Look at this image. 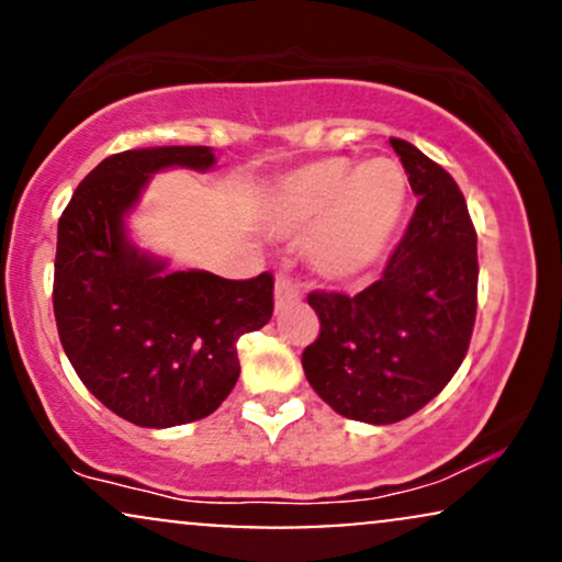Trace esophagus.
<instances>
[{
    "label": "esophagus",
    "instance_id": "esophagus-1",
    "mask_svg": "<svg viewBox=\"0 0 562 562\" xmlns=\"http://www.w3.org/2000/svg\"><path fill=\"white\" fill-rule=\"evenodd\" d=\"M295 301H301V285H299V282H295L293 277H277V285H274L277 308H285Z\"/></svg>",
    "mask_w": 562,
    "mask_h": 562
}]
</instances>
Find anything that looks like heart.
<instances>
[{
    "label": "heart",
    "mask_w": 562,
    "mask_h": 562,
    "mask_svg": "<svg viewBox=\"0 0 562 562\" xmlns=\"http://www.w3.org/2000/svg\"><path fill=\"white\" fill-rule=\"evenodd\" d=\"M406 173L396 160L322 158L290 171L274 187L269 216L282 232H308V259L330 277H357L375 267L398 229Z\"/></svg>",
    "instance_id": "1"
}]
</instances>
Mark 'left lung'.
Here are the masks:
<instances>
[{
    "instance_id": "left-lung-1",
    "label": "left lung",
    "mask_w": 562,
    "mask_h": 562,
    "mask_svg": "<svg viewBox=\"0 0 562 562\" xmlns=\"http://www.w3.org/2000/svg\"><path fill=\"white\" fill-rule=\"evenodd\" d=\"M393 150L420 195L380 280L362 293L312 290L319 335L303 372L338 415L406 420L443 391L465 359L479 308V237L447 169L406 139Z\"/></svg>"
}]
</instances>
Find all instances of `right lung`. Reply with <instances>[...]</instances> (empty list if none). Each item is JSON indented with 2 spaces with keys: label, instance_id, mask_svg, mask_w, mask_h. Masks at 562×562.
<instances>
[{
  "label": "right lung",
  "instance_id": "obj_1",
  "mask_svg": "<svg viewBox=\"0 0 562 562\" xmlns=\"http://www.w3.org/2000/svg\"><path fill=\"white\" fill-rule=\"evenodd\" d=\"M211 147H150L97 164L57 222L53 306L81 383L142 428L209 417L240 375L237 338L272 319L274 277L171 272L126 240L153 171L211 169Z\"/></svg>",
  "mask_w": 562,
  "mask_h": 562
}]
</instances>
